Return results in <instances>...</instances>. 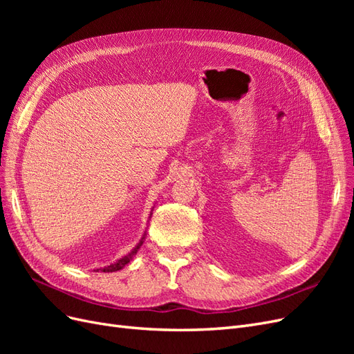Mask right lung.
Segmentation results:
<instances>
[{"instance_id": "obj_1", "label": "right lung", "mask_w": 354, "mask_h": 354, "mask_svg": "<svg viewBox=\"0 0 354 354\" xmlns=\"http://www.w3.org/2000/svg\"><path fill=\"white\" fill-rule=\"evenodd\" d=\"M143 239H145V238H143ZM142 243H143V241H140V243H138L130 254L125 255V257H122V259H121V260H118L116 263H113V264H111V266H108V267H104V269H102V272H108V273H109V272L121 270L122 267H125L128 263L131 261V259H133V257L137 254V251H138V248H140V246H142Z\"/></svg>"}]
</instances>
